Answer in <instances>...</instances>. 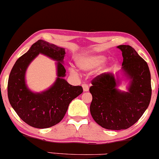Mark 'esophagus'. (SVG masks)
<instances>
[{
    "label": "esophagus",
    "instance_id": "esophagus-1",
    "mask_svg": "<svg viewBox=\"0 0 159 159\" xmlns=\"http://www.w3.org/2000/svg\"><path fill=\"white\" fill-rule=\"evenodd\" d=\"M82 87H83V90L84 92H87L89 90V86L87 84H82Z\"/></svg>",
    "mask_w": 159,
    "mask_h": 159
}]
</instances>
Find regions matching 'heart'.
<instances>
[{"label": "heart", "instance_id": "b5f03b06", "mask_svg": "<svg viewBox=\"0 0 159 159\" xmlns=\"http://www.w3.org/2000/svg\"><path fill=\"white\" fill-rule=\"evenodd\" d=\"M107 57L102 54H90L81 56L76 60V64L83 71H90L101 66L106 61ZM72 73H75L73 69H71Z\"/></svg>", "mask_w": 159, "mask_h": 159}]
</instances>
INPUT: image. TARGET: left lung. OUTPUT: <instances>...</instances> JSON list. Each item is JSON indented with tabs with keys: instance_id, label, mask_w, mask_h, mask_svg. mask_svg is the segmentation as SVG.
<instances>
[{
	"instance_id": "8db88e82",
	"label": "left lung",
	"mask_w": 159,
	"mask_h": 159,
	"mask_svg": "<svg viewBox=\"0 0 159 159\" xmlns=\"http://www.w3.org/2000/svg\"><path fill=\"white\" fill-rule=\"evenodd\" d=\"M122 51V70L130 79L128 92L116 88L119 79L113 73L98 75L92 81L93 99L90 110L98 125L110 130L129 129L141 117L148 107L152 95L149 66L130 45L117 46Z\"/></svg>"
}]
</instances>
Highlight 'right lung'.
I'll return each instance as SVG.
<instances>
[{"mask_svg":"<svg viewBox=\"0 0 159 159\" xmlns=\"http://www.w3.org/2000/svg\"><path fill=\"white\" fill-rule=\"evenodd\" d=\"M39 53L58 61V78L44 92L34 93L27 88L25 72L30 63ZM65 49L39 39L28 52L16 62L9 76L7 93L11 106L25 123L37 129L52 127L64 117L69 105L83 93L81 86H72L64 79L66 69L62 63Z\"/></svg>","mask_w":159,"mask_h":159,"instance_id":"1","label":"right lung"}]
</instances>
